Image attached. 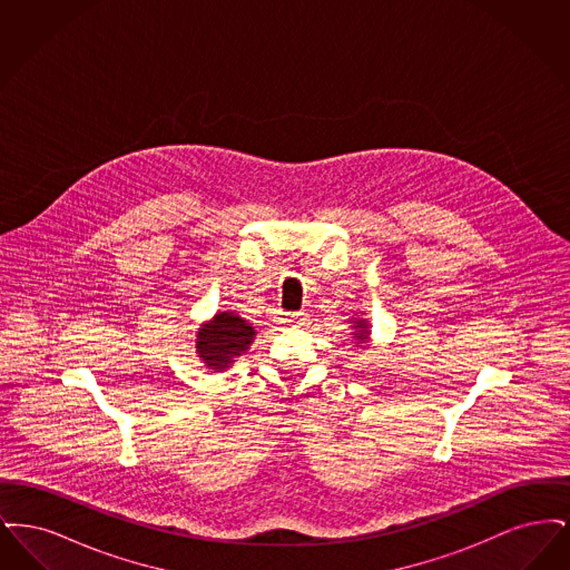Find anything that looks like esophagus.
<instances>
[{
    "mask_svg": "<svg viewBox=\"0 0 570 570\" xmlns=\"http://www.w3.org/2000/svg\"><path fill=\"white\" fill-rule=\"evenodd\" d=\"M286 321H288L291 325L295 326L309 325V316H307L305 312H295V314H288V316H286Z\"/></svg>",
    "mask_w": 570,
    "mask_h": 570,
    "instance_id": "1",
    "label": "esophagus"
}]
</instances>
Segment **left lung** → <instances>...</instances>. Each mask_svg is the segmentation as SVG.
I'll list each match as a JSON object with an SVG mask.
<instances>
[{"label": "left lung", "mask_w": 570, "mask_h": 570, "mask_svg": "<svg viewBox=\"0 0 570 570\" xmlns=\"http://www.w3.org/2000/svg\"><path fill=\"white\" fill-rule=\"evenodd\" d=\"M354 326L353 335L356 337V342L358 344H363V342H367V335H370V325H367V321H363V318H356V321H351Z\"/></svg>", "instance_id": "8db88e82"}]
</instances>
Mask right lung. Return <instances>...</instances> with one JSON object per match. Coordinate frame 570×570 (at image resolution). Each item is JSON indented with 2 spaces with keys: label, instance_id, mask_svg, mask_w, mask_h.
<instances>
[{
  "label": "right lung",
  "instance_id": "obj_1",
  "mask_svg": "<svg viewBox=\"0 0 570 570\" xmlns=\"http://www.w3.org/2000/svg\"><path fill=\"white\" fill-rule=\"evenodd\" d=\"M256 331L235 312H217L216 316L198 328L196 354L200 361L222 372L249 348Z\"/></svg>",
  "mask_w": 570,
  "mask_h": 570
}]
</instances>
